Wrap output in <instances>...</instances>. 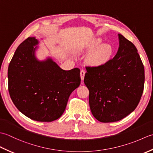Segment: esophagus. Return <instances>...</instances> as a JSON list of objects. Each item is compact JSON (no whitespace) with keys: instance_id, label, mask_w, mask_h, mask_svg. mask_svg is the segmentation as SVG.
I'll return each mask as SVG.
<instances>
[{"instance_id":"1","label":"esophagus","mask_w":153,"mask_h":153,"mask_svg":"<svg viewBox=\"0 0 153 153\" xmlns=\"http://www.w3.org/2000/svg\"><path fill=\"white\" fill-rule=\"evenodd\" d=\"M85 71L84 70H81L80 71V76H81V79L83 81L84 79V77H85Z\"/></svg>"}]
</instances>
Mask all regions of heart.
Instances as JSON below:
<instances>
[{
	"instance_id": "b5f03b06",
	"label": "heart",
	"mask_w": 153,
	"mask_h": 153,
	"mask_svg": "<svg viewBox=\"0 0 153 153\" xmlns=\"http://www.w3.org/2000/svg\"><path fill=\"white\" fill-rule=\"evenodd\" d=\"M100 38L94 39L87 45V51H91L87 58V63L93 67H100L107 64L113 56V48L110 44L102 43Z\"/></svg>"
}]
</instances>
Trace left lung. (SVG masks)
Segmentation results:
<instances>
[{
    "label": "left lung",
    "instance_id": "obj_1",
    "mask_svg": "<svg viewBox=\"0 0 153 153\" xmlns=\"http://www.w3.org/2000/svg\"><path fill=\"white\" fill-rule=\"evenodd\" d=\"M118 50L100 67H87L84 83L89 91L91 111L100 122H114L131 113L140 101L145 70L137 49L118 34Z\"/></svg>",
    "mask_w": 153,
    "mask_h": 153
}]
</instances>
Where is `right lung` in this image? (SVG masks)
<instances>
[{
  "instance_id": "add662e5",
  "label": "right lung",
  "mask_w": 153,
  "mask_h": 153,
  "mask_svg": "<svg viewBox=\"0 0 153 153\" xmlns=\"http://www.w3.org/2000/svg\"><path fill=\"white\" fill-rule=\"evenodd\" d=\"M39 41L28 37L16 50L8 69V91L23 114L48 122L62 115L71 93L80 85V70H64L51 56L39 60Z\"/></svg>"
}]
</instances>
